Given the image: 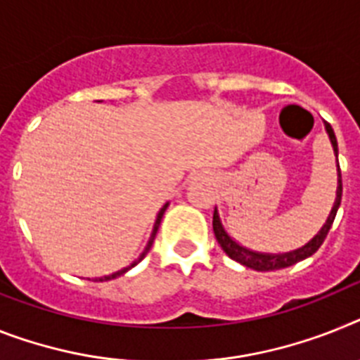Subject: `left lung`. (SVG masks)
<instances>
[{"label": "left lung", "mask_w": 360, "mask_h": 360, "mask_svg": "<svg viewBox=\"0 0 360 360\" xmlns=\"http://www.w3.org/2000/svg\"><path fill=\"white\" fill-rule=\"evenodd\" d=\"M324 128L329 141H331V146H333L335 157H339V144H337V137H335V131L333 128H331V124L324 122ZM340 199H342V177H340V166L337 165V195H335V203L333 207H331V212H329L328 219H326V223L322 225V229L316 232L315 236L307 241L306 245L298 247V249L295 250H289V252H278V255H273V252H258V250H250L247 249V247H243L241 243H238L236 240H232V238L229 236V232H226L225 226H223L217 208H214L212 217L214 234H216L217 243H219L221 249L225 250V255L229 256V258L236 259L238 264L255 269V271H276V269H285L289 267V265H295L297 262L309 258L311 255H315L316 250H319V247L324 243L329 229L333 225L335 216H337V210H339L340 207Z\"/></svg>", "instance_id": "1"}]
</instances>
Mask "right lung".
Instances as JSON below:
<instances>
[{"label": "right lung", "instance_id": "add662e5", "mask_svg": "<svg viewBox=\"0 0 360 360\" xmlns=\"http://www.w3.org/2000/svg\"><path fill=\"white\" fill-rule=\"evenodd\" d=\"M168 205H170V203H165V205H162V208H161V210H159V214H157V217H155V223H153V231H152V234H150V240H148L146 247H144V250H143V252H141V256H139V258L135 259L134 264H131V265H128V267L120 269V271H117V273H113V274H108V276L95 278V282H108V280H113V278L120 276V274L128 273L129 269H131V267H135V265H137L139 262H141V259H143L144 256L148 255V250L152 249V245H153V240H155V234H157V229H159V225H161V217H162V214H165V210H166V208H168Z\"/></svg>", "mask_w": 360, "mask_h": 360}]
</instances>
